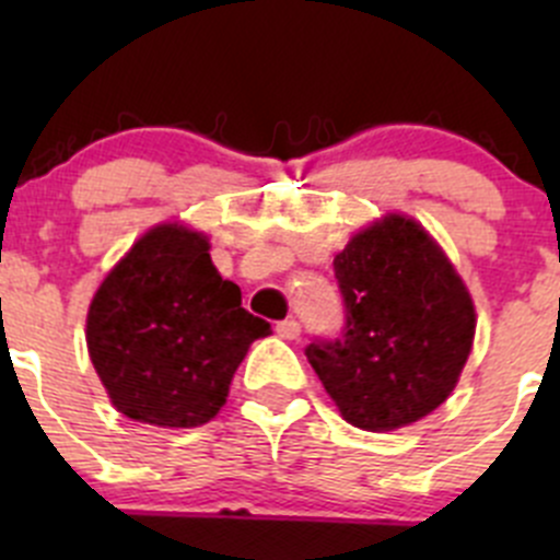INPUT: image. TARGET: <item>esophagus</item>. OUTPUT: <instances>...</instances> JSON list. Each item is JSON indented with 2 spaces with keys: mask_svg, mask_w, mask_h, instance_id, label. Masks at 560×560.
<instances>
[{
  "mask_svg": "<svg viewBox=\"0 0 560 560\" xmlns=\"http://www.w3.org/2000/svg\"><path fill=\"white\" fill-rule=\"evenodd\" d=\"M276 332H279V338H284V341H295L298 336H301V322L298 319H284L276 325Z\"/></svg>",
  "mask_w": 560,
  "mask_h": 560,
  "instance_id": "34e87169",
  "label": "esophagus"
}]
</instances>
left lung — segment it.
Listing matches in <instances>:
<instances>
[{"instance_id": "8db88e82", "label": "left lung", "mask_w": 560, "mask_h": 560, "mask_svg": "<svg viewBox=\"0 0 560 560\" xmlns=\"http://www.w3.org/2000/svg\"><path fill=\"white\" fill-rule=\"evenodd\" d=\"M347 322L306 358L347 422L395 431L447 400L474 343L471 295L415 219L389 213L332 259Z\"/></svg>"}]
</instances>
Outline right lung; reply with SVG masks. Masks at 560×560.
<instances>
[{
  "label": "right lung",
  "instance_id": "1",
  "mask_svg": "<svg viewBox=\"0 0 560 560\" xmlns=\"http://www.w3.org/2000/svg\"><path fill=\"white\" fill-rule=\"evenodd\" d=\"M208 238L160 224L105 276L86 316L89 358L129 420L197 428L219 415L235 369L270 325L241 306Z\"/></svg>",
  "mask_w": 560,
  "mask_h": 560
}]
</instances>
